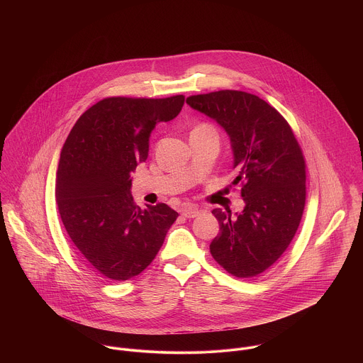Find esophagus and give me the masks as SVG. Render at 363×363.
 <instances>
[{"instance_id":"esophagus-1","label":"esophagus","mask_w":363,"mask_h":363,"mask_svg":"<svg viewBox=\"0 0 363 363\" xmlns=\"http://www.w3.org/2000/svg\"><path fill=\"white\" fill-rule=\"evenodd\" d=\"M201 213V211L194 206H184L182 208V215L186 218H196Z\"/></svg>"}]
</instances>
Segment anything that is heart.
<instances>
[{
  "label": "heart",
  "mask_w": 363,
  "mask_h": 363,
  "mask_svg": "<svg viewBox=\"0 0 363 363\" xmlns=\"http://www.w3.org/2000/svg\"><path fill=\"white\" fill-rule=\"evenodd\" d=\"M204 128H211V130H213L212 128V125H209V124H207V123H203V124H199L194 130H204Z\"/></svg>",
  "instance_id": "heart-1"
}]
</instances>
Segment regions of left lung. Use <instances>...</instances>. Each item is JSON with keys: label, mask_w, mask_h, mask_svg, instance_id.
I'll return each mask as SVG.
<instances>
[{"label": "left lung", "mask_w": 363, "mask_h": 363, "mask_svg": "<svg viewBox=\"0 0 363 363\" xmlns=\"http://www.w3.org/2000/svg\"><path fill=\"white\" fill-rule=\"evenodd\" d=\"M186 102L229 134L233 184L246 203L236 216L229 209L212 211L220 232L211 255L233 277H257L284 255L299 228L306 203L302 148L282 114L253 94L223 89Z\"/></svg>", "instance_id": "8db88e82"}]
</instances>
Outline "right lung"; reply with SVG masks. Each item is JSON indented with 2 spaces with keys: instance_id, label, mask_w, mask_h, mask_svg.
<instances>
[{
  "instance_id": "add662e5",
  "label": "right lung",
  "mask_w": 363,
  "mask_h": 363,
  "mask_svg": "<svg viewBox=\"0 0 363 363\" xmlns=\"http://www.w3.org/2000/svg\"><path fill=\"white\" fill-rule=\"evenodd\" d=\"M184 96L104 98L72 127L60 155L55 200L78 255L106 279L127 281L155 259L179 213L163 204L137 207L130 194L156 123L173 120Z\"/></svg>"
}]
</instances>
